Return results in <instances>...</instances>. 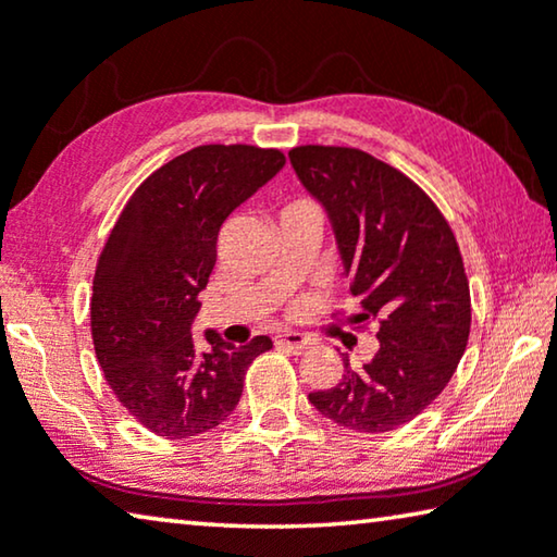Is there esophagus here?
<instances>
[{
    "instance_id": "obj_1",
    "label": "esophagus",
    "mask_w": 557,
    "mask_h": 557,
    "mask_svg": "<svg viewBox=\"0 0 557 557\" xmlns=\"http://www.w3.org/2000/svg\"><path fill=\"white\" fill-rule=\"evenodd\" d=\"M275 344L277 347H282V349H287V351H293V355H305L307 349H310V339L305 337V334H299V332H282V334H277L275 337Z\"/></svg>"
}]
</instances>
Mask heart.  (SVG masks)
Masks as SVG:
<instances>
[{
	"instance_id": "heart-1",
	"label": "heart",
	"mask_w": 557,
	"mask_h": 557,
	"mask_svg": "<svg viewBox=\"0 0 557 557\" xmlns=\"http://www.w3.org/2000/svg\"><path fill=\"white\" fill-rule=\"evenodd\" d=\"M289 208H310V206H307V202H295V206H289ZM287 208V210H289Z\"/></svg>"
}]
</instances>
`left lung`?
<instances>
[{"label":"left lung","instance_id":"1","mask_svg":"<svg viewBox=\"0 0 557 557\" xmlns=\"http://www.w3.org/2000/svg\"><path fill=\"white\" fill-rule=\"evenodd\" d=\"M299 183L330 218L361 312L379 322L376 355L342 382L312 392L320 413L344 429L384 434L446 389L471 332V293L446 218L417 183L359 148L289 151ZM349 320V317H347Z\"/></svg>","mask_w":557,"mask_h":557}]
</instances>
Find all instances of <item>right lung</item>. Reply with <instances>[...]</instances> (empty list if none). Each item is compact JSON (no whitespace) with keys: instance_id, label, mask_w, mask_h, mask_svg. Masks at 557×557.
Here are the masks:
<instances>
[{"instance_id":"add662e5","label":"right lung","mask_w":557,"mask_h":557,"mask_svg":"<svg viewBox=\"0 0 557 557\" xmlns=\"http://www.w3.org/2000/svg\"><path fill=\"white\" fill-rule=\"evenodd\" d=\"M258 146H198L158 168L123 208L96 264L91 337L103 376L131 417L165 438H190L231 417L252 359L272 347L206 332L193 342L227 215L282 171Z\"/></svg>"}]
</instances>
